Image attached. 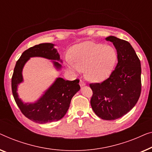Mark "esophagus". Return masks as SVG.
Segmentation results:
<instances>
[{
    "label": "esophagus",
    "mask_w": 152,
    "mask_h": 152,
    "mask_svg": "<svg viewBox=\"0 0 152 152\" xmlns=\"http://www.w3.org/2000/svg\"><path fill=\"white\" fill-rule=\"evenodd\" d=\"M79 84H80V87H83V86H85V83H84L83 82V80H80V83H79Z\"/></svg>",
    "instance_id": "esophagus-1"
}]
</instances>
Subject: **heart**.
<instances>
[{
  "instance_id": "heart-1",
  "label": "heart",
  "mask_w": 152,
  "mask_h": 152,
  "mask_svg": "<svg viewBox=\"0 0 152 152\" xmlns=\"http://www.w3.org/2000/svg\"><path fill=\"white\" fill-rule=\"evenodd\" d=\"M72 71H85L87 80L99 82L112 73L117 61L115 49L109 45L87 41L74 46L69 51Z\"/></svg>"
}]
</instances>
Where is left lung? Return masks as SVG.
<instances>
[{
	"label": "left lung",
	"mask_w": 152,
	"mask_h": 152,
	"mask_svg": "<svg viewBox=\"0 0 152 152\" xmlns=\"http://www.w3.org/2000/svg\"><path fill=\"white\" fill-rule=\"evenodd\" d=\"M117 52L118 63L107 79L89 85L93 95L90 102L98 117L107 121L127 114L137 103L141 92L140 61L129 42L110 36Z\"/></svg>",
	"instance_id": "obj_1"
}]
</instances>
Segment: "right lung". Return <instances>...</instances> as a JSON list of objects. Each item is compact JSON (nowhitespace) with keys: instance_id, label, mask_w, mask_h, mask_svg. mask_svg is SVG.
<instances>
[{"instance_id":"add662e5","label":"right lung","mask_w":152,"mask_h":152,"mask_svg":"<svg viewBox=\"0 0 152 152\" xmlns=\"http://www.w3.org/2000/svg\"><path fill=\"white\" fill-rule=\"evenodd\" d=\"M31 57H42L51 60L58 70L63 63L54 44L41 43L31 47L23 53L16 62L12 78V89L14 100L21 112L31 121L44 124L61 120L67 113L72 97L80 90L79 80H65L57 78L43 94L34 102H23L18 97V86L23 82V69Z\"/></svg>"}]
</instances>
